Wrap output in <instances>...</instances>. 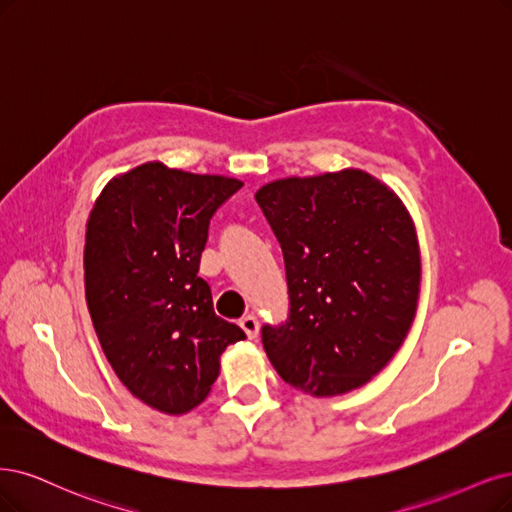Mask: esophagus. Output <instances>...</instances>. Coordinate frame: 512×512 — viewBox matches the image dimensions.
Instances as JSON below:
<instances>
[{
	"label": "esophagus",
	"instance_id": "34e87169",
	"mask_svg": "<svg viewBox=\"0 0 512 512\" xmlns=\"http://www.w3.org/2000/svg\"><path fill=\"white\" fill-rule=\"evenodd\" d=\"M240 327H242V331L246 333V337L255 339L257 333H259V320H257L255 314H246V316L240 318Z\"/></svg>",
	"mask_w": 512,
	"mask_h": 512
}]
</instances>
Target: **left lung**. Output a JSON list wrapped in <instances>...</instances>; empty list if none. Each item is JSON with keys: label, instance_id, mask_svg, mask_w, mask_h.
<instances>
[{"label": "left lung", "instance_id": "8db88e82", "mask_svg": "<svg viewBox=\"0 0 512 512\" xmlns=\"http://www.w3.org/2000/svg\"><path fill=\"white\" fill-rule=\"evenodd\" d=\"M285 257L289 318L263 325L278 375L312 396L367 384L418 310L420 246L405 204L365 170L289 177L255 194Z\"/></svg>", "mask_w": 512, "mask_h": 512}]
</instances>
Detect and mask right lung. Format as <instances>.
<instances>
[{
  "mask_svg": "<svg viewBox=\"0 0 512 512\" xmlns=\"http://www.w3.org/2000/svg\"><path fill=\"white\" fill-rule=\"evenodd\" d=\"M240 187L145 162L113 177L90 211L84 285L94 331L120 382L162 413L198 407L223 350L246 337L215 314L198 276L208 223Z\"/></svg>",
  "mask_w": 512,
  "mask_h": 512,
  "instance_id": "obj_1",
  "label": "right lung"
}]
</instances>
